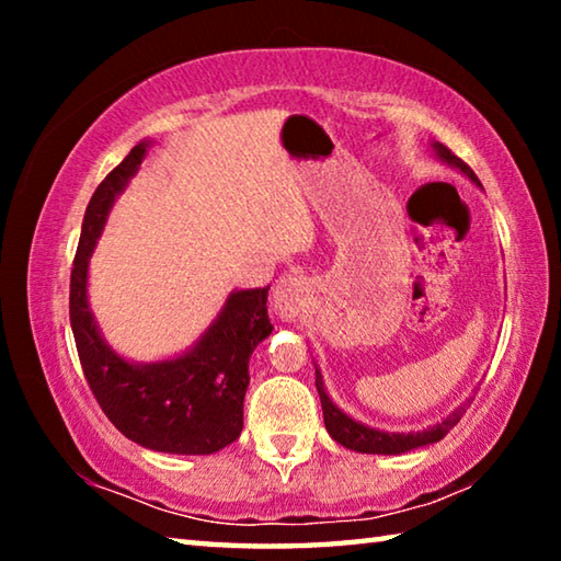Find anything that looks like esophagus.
<instances>
[{
  "instance_id": "1",
  "label": "esophagus",
  "mask_w": 561,
  "mask_h": 561,
  "mask_svg": "<svg viewBox=\"0 0 561 561\" xmlns=\"http://www.w3.org/2000/svg\"><path fill=\"white\" fill-rule=\"evenodd\" d=\"M311 301V287L301 274H287L272 289V307L284 321L297 319Z\"/></svg>"
}]
</instances>
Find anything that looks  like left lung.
I'll return each mask as SVG.
<instances>
[{
	"label": "left lung",
	"instance_id": "1",
	"mask_svg": "<svg viewBox=\"0 0 561 561\" xmlns=\"http://www.w3.org/2000/svg\"><path fill=\"white\" fill-rule=\"evenodd\" d=\"M431 148H433V156L438 158L440 163L460 170L465 178H470V183L482 187L478 175H474L470 170V165L462 163L458 156H453L443 144L433 140ZM317 391H319V398H321V411H324V425H327L331 438L344 445V448H348V450L371 453V455H403V453H411L415 448H423V445H433V443L443 440L445 435H448L455 428V425H458V421L465 413V408H468L470 401H472V398H468V401L455 408L450 415H445L440 423L428 425V428H423V431L391 433V431L371 428V425L360 423V421H356V417H351L348 413L341 411V408L334 401H331L329 393L324 391V376H321L319 366H317Z\"/></svg>",
	"mask_w": 561,
	"mask_h": 561
}]
</instances>
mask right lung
<instances>
[{
    "label": "right lung",
    "instance_id": "1",
    "mask_svg": "<svg viewBox=\"0 0 561 561\" xmlns=\"http://www.w3.org/2000/svg\"><path fill=\"white\" fill-rule=\"evenodd\" d=\"M153 140H140L96 187L71 270L69 317L83 376L101 411L128 440L156 453L210 455L242 433L252 351L272 334L267 291L234 289L205 334L183 354L130 360L103 339L89 304V260L108 213L138 173Z\"/></svg>",
    "mask_w": 561,
    "mask_h": 561
}]
</instances>
